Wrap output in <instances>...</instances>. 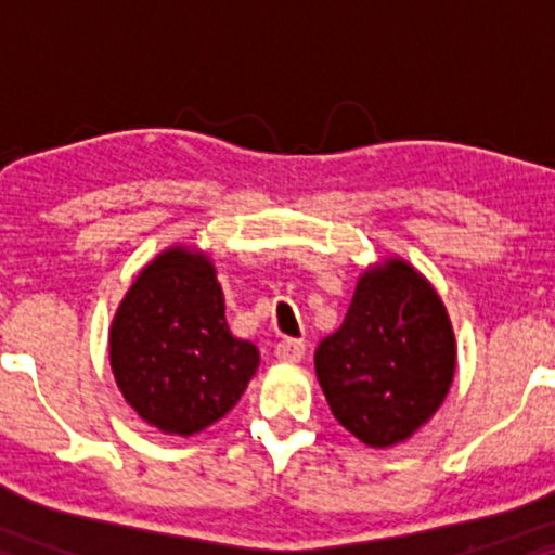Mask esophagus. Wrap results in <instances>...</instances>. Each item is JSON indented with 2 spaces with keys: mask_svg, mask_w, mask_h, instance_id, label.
<instances>
[{
  "mask_svg": "<svg viewBox=\"0 0 555 555\" xmlns=\"http://www.w3.org/2000/svg\"><path fill=\"white\" fill-rule=\"evenodd\" d=\"M276 358L282 362H299L305 358L302 339H282L276 344Z\"/></svg>",
  "mask_w": 555,
  "mask_h": 555,
  "instance_id": "1",
  "label": "esophagus"
}]
</instances>
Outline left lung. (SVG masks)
I'll return each mask as SVG.
<instances>
[{
    "label": "left lung",
    "mask_w": 555,
    "mask_h": 555,
    "mask_svg": "<svg viewBox=\"0 0 555 555\" xmlns=\"http://www.w3.org/2000/svg\"><path fill=\"white\" fill-rule=\"evenodd\" d=\"M454 365V331L443 302L401 260L360 279L344 323L315 349V373L334 417L380 449L428 423Z\"/></svg>",
    "instance_id": "obj_1"
}]
</instances>
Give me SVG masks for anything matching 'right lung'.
<instances>
[{"mask_svg": "<svg viewBox=\"0 0 555 555\" xmlns=\"http://www.w3.org/2000/svg\"><path fill=\"white\" fill-rule=\"evenodd\" d=\"M109 354L127 404L180 436L224 417L258 367L256 344L227 326L214 266L182 247L140 271L114 318Z\"/></svg>", "mask_w": 555, "mask_h": 555, "instance_id": "right-lung-1", "label": "right lung"}]
</instances>
